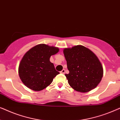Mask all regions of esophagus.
<instances>
[{
	"label": "esophagus",
	"mask_w": 120,
	"mask_h": 120,
	"mask_svg": "<svg viewBox=\"0 0 120 120\" xmlns=\"http://www.w3.org/2000/svg\"><path fill=\"white\" fill-rule=\"evenodd\" d=\"M65 69H63V70H62V71H60V73H61V74H64V73H65Z\"/></svg>",
	"instance_id": "1"
}]
</instances>
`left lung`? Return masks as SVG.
<instances>
[{"label": "left lung", "instance_id": "left-lung-1", "mask_svg": "<svg viewBox=\"0 0 120 120\" xmlns=\"http://www.w3.org/2000/svg\"><path fill=\"white\" fill-rule=\"evenodd\" d=\"M69 73L65 74L74 90L87 92L96 88L103 75L102 65L92 51L82 45L63 50Z\"/></svg>", "mask_w": 120, "mask_h": 120}]
</instances>
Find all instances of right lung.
Masks as SVG:
<instances>
[{
    "label": "right lung",
    "mask_w": 120,
    "mask_h": 120,
    "mask_svg": "<svg viewBox=\"0 0 120 120\" xmlns=\"http://www.w3.org/2000/svg\"><path fill=\"white\" fill-rule=\"evenodd\" d=\"M58 51V48L45 44H39L30 49L19 65V76L22 82L36 91L50 85L53 78L60 74L50 61V58Z\"/></svg>",
    "instance_id": "right-lung-1"
}]
</instances>
